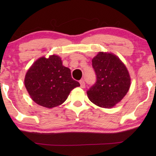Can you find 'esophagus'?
<instances>
[{
	"label": "esophagus",
	"mask_w": 156,
	"mask_h": 156,
	"mask_svg": "<svg viewBox=\"0 0 156 156\" xmlns=\"http://www.w3.org/2000/svg\"><path fill=\"white\" fill-rule=\"evenodd\" d=\"M80 87L81 88H84L85 87V82L84 80H80Z\"/></svg>",
	"instance_id": "obj_1"
}]
</instances>
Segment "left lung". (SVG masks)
Returning <instances> with one entry per match:
<instances>
[{"mask_svg": "<svg viewBox=\"0 0 156 156\" xmlns=\"http://www.w3.org/2000/svg\"><path fill=\"white\" fill-rule=\"evenodd\" d=\"M97 81L87 91L90 101L98 106L112 108L121 101L130 88L127 68L112 53L100 52L92 59Z\"/></svg>", "mask_w": 156, "mask_h": 156, "instance_id": "obj_1", "label": "left lung"}]
</instances>
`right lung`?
Returning a JSON list of instances; mask_svg holds the SVG:
<instances>
[{
  "instance_id": "add662e5",
  "label": "right lung",
  "mask_w": 156,
  "mask_h": 156,
  "mask_svg": "<svg viewBox=\"0 0 156 156\" xmlns=\"http://www.w3.org/2000/svg\"><path fill=\"white\" fill-rule=\"evenodd\" d=\"M24 82L32 99L48 108L64 103L70 91L80 86L72 78L71 70L55 55L36 60L27 70Z\"/></svg>"
}]
</instances>
